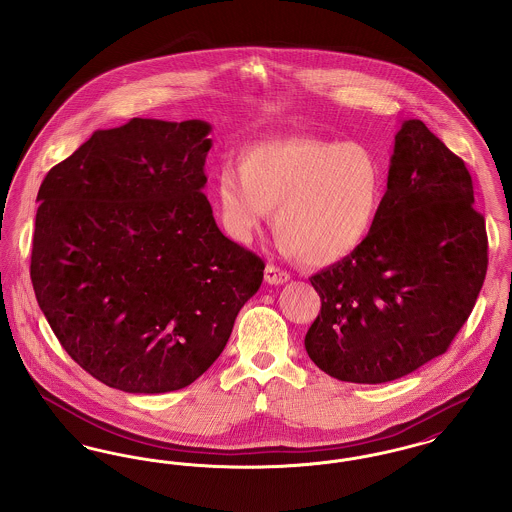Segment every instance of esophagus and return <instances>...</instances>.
Segmentation results:
<instances>
[{"instance_id":"34e87169","label":"esophagus","mask_w":512,"mask_h":512,"mask_svg":"<svg viewBox=\"0 0 512 512\" xmlns=\"http://www.w3.org/2000/svg\"><path fill=\"white\" fill-rule=\"evenodd\" d=\"M288 280H290L288 272H284V270H280V268L274 267V265H268L265 268V282L270 284V286H280V284H286Z\"/></svg>"}]
</instances>
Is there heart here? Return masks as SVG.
Returning a JSON list of instances; mask_svg holds the SVG:
<instances>
[{
    "instance_id": "heart-1",
    "label": "heart",
    "mask_w": 512,
    "mask_h": 512,
    "mask_svg": "<svg viewBox=\"0 0 512 512\" xmlns=\"http://www.w3.org/2000/svg\"><path fill=\"white\" fill-rule=\"evenodd\" d=\"M386 192V169L363 142L311 136L263 140L245 147L238 171L215 176L228 236L249 244L274 209L282 253L309 265H332L365 244Z\"/></svg>"
}]
</instances>
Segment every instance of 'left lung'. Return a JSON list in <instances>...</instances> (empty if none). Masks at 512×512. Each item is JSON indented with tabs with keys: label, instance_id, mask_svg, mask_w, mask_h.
Wrapping results in <instances>:
<instances>
[{
	"label": "left lung",
	"instance_id": "obj_1",
	"mask_svg": "<svg viewBox=\"0 0 512 512\" xmlns=\"http://www.w3.org/2000/svg\"><path fill=\"white\" fill-rule=\"evenodd\" d=\"M472 203L463 159L424 122H401L365 244L311 276L322 307L305 349L320 370L384 384L447 351L486 278V220Z\"/></svg>",
	"mask_w": 512,
	"mask_h": 512
}]
</instances>
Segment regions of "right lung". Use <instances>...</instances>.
Returning a JSON list of instances; mask_svg holds the SVG:
<instances>
[{
	"mask_svg": "<svg viewBox=\"0 0 512 512\" xmlns=\"http://www.w3.org/2000/svg\"><path fill=\"white\" fill-rule=\"evenodd\" d=\"M211 124L96 130L38 192L30 278L51 330L109 388L167 393L219 359L265 263L201 192Z\"/></svg>",
	"mask_w": 512,
	"mask_h": 512,
	"instance_id": "add662e5",
	"label": "right lung"
}]
</instances>
